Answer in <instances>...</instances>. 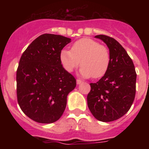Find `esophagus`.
<instances>
[{
  "label": "esophagus",
  "instance_id": "1",
  "mask_svg": "<svg viewBox=\"0 0 149 149\" xmlns=\"http://www.w3.org/2000/svg\"><path fill=\"white\" fill-rule=\"evenodd\" d=\"M81 83H83V81H81V80H79V79H77V85L81 84Z\"/></svg>",
  "mask_w": 149,
  "mask_h": 149
}]
</instances>
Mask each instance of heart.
<instances>
[{"mask_svg": "<svg viewBox=\"0 0 149 149\" xmlns=\"http://www.w3.org/2000/svg\"><path fill=\"white\" fill-rule=\"evenodd\" d=\"M60 60L65 71L73 72L79 66L82 77L97 79L103 77L110 65V54L106 47L89 38L76 41L71 50L60 51Z\"/></svg>", "mask_w": 149, "mask_h": 149, "instance_id": "heart-1", "label": "heart"}]
</instances>
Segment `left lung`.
Listing matches in <instances>:
<instances>
[{
  "label": "left lung",
  "instance_id": "1",
  "mask_svg": "<svg viewBox=\"0 0 149 149\" xmlns=\"http://www.w3.org/2000/svg\"><path fill=\"white\" fill-rule=\"evenodd\" d=\"M95 37L103 41L108 47L110 65L107 72L98 82L90 84L88 107L96 119L113 122L123 116L134 102L136 71L127 51L116 39L105 35Z\"/></svg>",
  "mask_w": 149,
  "mask_h": 149
}]
</instances>
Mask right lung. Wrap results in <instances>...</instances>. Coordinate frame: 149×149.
Here are the masks:
<instances>
[{"mask_svg":"<svg viewBox=\"0 0 149 149\" xmlns=\"http://www.w3.org/2000/svg\"><path fill=\"white\" fill-rule=\"evenodd\" d=\"M71 39L55 34L39 36L27 48L16 73L17 98L26 116L39 123H53L65 110L76 79L64 69L60 54Z\"/></svg>","mask_w":149,"mask_h":149,"instance_id":"obj_1","label":"right lung"}]
</instances>
